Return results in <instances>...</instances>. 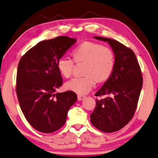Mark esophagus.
I'll list each match as a JSON object with an SVG mask.
<instances>
[{"mask_svg": "<svg viewBox=\"0 0 158 158\" xmlns=\"http://www.w3.org/2000/svg\"><path fill=\"white\" fill-rule=\"evenodd\" d=\"M85 98V96H83V95H77V99H78V101L83 100Z\"/></svg>", "mask_w": 158, "mask_h": 158, "instance_id": "obj_1", "label": "esophagus"}]
</instances>
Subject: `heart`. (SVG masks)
Returning <instances> with one entry per match:
<instances>
[{
	"instance_id": "obj_1",
	"label": "heart",
	"mask_w": 158,
	"mask_h": 158,
	"mask_svg": "<svg viewBox=\"0 0 158 158\" xmlns=\"http://www.w3.org/2000/svg\"><path fill=\"white\" fill-rule=\"evenodd\" d=\"M76 64H84L82 77L66 82L64 88L77 94H86L98 83L106 82L113 74L116 65L115 53L111 47L94 42H84L73 51ZM68 57L58 60L57 67L62 76L68 78L73 74L75 63Z\"/></svg>"
}]
</instances>
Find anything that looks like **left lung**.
Wrapping results in <instances>:
<instances>
[{"label": "left lung", "instance_id": "obj_1", "mask_svg": "<svg viewBox=\"0 0 158 158\" xmlns=\"http://www.w3.org/2000/svg\"><path fill=\"white\" fill-rule=\"evenodd\" d=\"M107 42L116 56L111 77L95 96L108 97L98 100L90 114V122L101 131L111 133L128 124L135 115L143 83L141 69L135 54L130 48L112 39L94 36Z\"/></svg>", "mask_w": 158, "mask_h": 158}]
</instances>
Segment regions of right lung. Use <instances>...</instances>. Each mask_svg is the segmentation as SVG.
<instances>
[{"instance_id":"right-lung-1","label":"right lung","mask_w":158,"mask_h":158,"mask_svg":"<svg viewBox=\"0 0 158 158\" xmlns=\"http://www.w3.org/2000/svg\"><path fill=\"white\" fill-rule=\"evenodd\" d=\"M75 42L65 36L42 41L19 60L16 88L19 105L27 122L41 132L52 133L61 128L77 101L71 90L55 94L63 81L57 61Z\"/></svg>"}]
</instances>
